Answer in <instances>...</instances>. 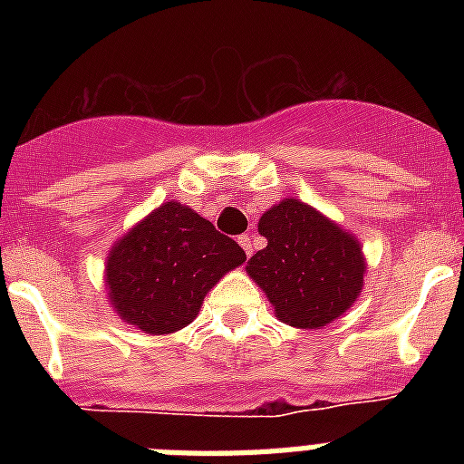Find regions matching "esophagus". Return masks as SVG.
I'll list each match as a JSON object with an SVG mask.
<instances>
[{"label": "esophagus", "mask_w": 464, "mask_h": 464, "mask_svg": "<svg viewBox=\"0 0 464 464\" xmlns=\"http://www.w3.org/2000/svg\"><path fill=\"white\" fill-rule=\"evenodd\" d=\"M239 244H241V248H244L246 256L251 257L253 256V237L251 235H241Z\"/></svg>", "instance_id": "1"}]
</instances>
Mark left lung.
Masks as SVG:
<instances>
[{
  "label": "left lung",
  "mask_w": 464,
  "mask_h": 464,
  "mask_svg": "<svg viewBox=\"0 0 464 464\" xmlns=\"http://www.w3.org/2000/svg\"><path fill=\"white\" fill-rule=\"evenodd\" d=\"M257 232L267 248L248 260L246 274L267 295L278 321L321 330L355 304L367 274L358 237L295 197L262 213Z\"/></svg>",
  "instance_id": "1"
}]
</instances>
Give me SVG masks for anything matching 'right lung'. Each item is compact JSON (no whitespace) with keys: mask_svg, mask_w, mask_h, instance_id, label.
<instances>
[{"mask_svg":"<svg viewBox=\"0 0 464 464\" xmlns=\"http://www.w3.org/2000/svg\"><path fill=\"white\" fill-rule=\"evenodd\" d=\"M244 262L235 239L171 199L111 246L106 299L122 323L146 334H171L190 325L208 290Z\"/></svg>","mask_w":464,"mask_h":464,"instance_id":"1","label":"right lung"}]
</instances>
